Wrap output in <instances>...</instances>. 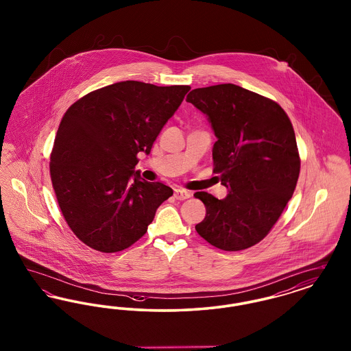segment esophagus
<instances>
[{"mask_svg": "<svg viewBox=\"0 0 351 351\" xmlns=\"http://www.w3.org/2000/svg\"><path fill=\"white\" fill-rule=\"evenodd\" d=\"M192 196V193L189 191H184V189H175V199L178 200H186Z\"/></svg>", "mask_w": 351, "mask_h": 351, "instance_id": "34e87169", "label": "esophagus"}]
</instances>
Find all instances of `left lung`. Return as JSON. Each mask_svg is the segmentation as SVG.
Returning a JSON list of instances; mask_svg holds the SVG:
<instances>
[{"label":"left lung","instance_id":"8db88e82","mask_svg":"<svg viewBox=\"0 0 351 351\" xmlns=\"http://www.w3.org/2000/svg\"><path fill=\"white\" fill-rule=\"evenodd\" d=\"M186 102L212 125L213 171L229 192L222 200L195 193L206 208L196 232L221 250L249 249L272 229L296 188L300 158L292 123L279 104L234 84L193 89Z\"/></svg>","mask_w":351,"mask_h":351}]
</instances>
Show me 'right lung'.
<instances>
[{
    "label": "right lung",
    "mask_w": 351,
    "mask_h": 351,
    "mask_svg": "<svg viewBox=\"0 0 351 351\" xmlns=\"http://www.w3.org/2000/svg\"><path fill=\"white\" fill-rule=\"evenodd\" d=\"M188 85L119 82L69 106L51 152L52 186L75 235L101 252H117L147 232L156 209L173 195L135 171L150 154Z\"/></svg>",
    "instance_id": "obj_1"
}]
</instances>
